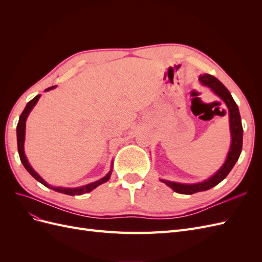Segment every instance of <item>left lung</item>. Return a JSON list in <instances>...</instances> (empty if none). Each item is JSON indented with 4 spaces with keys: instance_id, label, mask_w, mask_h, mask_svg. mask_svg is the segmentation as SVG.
I'll return each instance as SVG.
<instances>
[{
    "instance_id": "1",
    "label": "left lung",
    "mask_w": 262,
    "mask_h": 262,
    "mask_svg": "<svg viewBox=\"0 0 262 262\" xmlns=\"http://www.w3.org/2000/svg\"><path fill=\"white\" fill-rule=\"evenodd\" d=\"M199 81L201 82L202 85L210 87V89L215 93L227 106L229 114V129H231L232 144L231 147H229V152L227 154L225 163L222 165V167L214 173L213 176H211L207 180H203L202 182H196V184H179V182L161 179L162 182L170 187L173 191L181 194H193L195 192L205 191V190H209L220 184V182L228 175L229 171L233 169L236 162L238 161L243 147L242 119L238 107H237L231 93L228 92L226 87L222 84L216 77H214L210 74L200 75Z\"/></svg>"
}]
</instances>
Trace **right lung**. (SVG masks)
I'll return each mask as SVG.
<instances>
[{"label": "right lung", "instance_id": "obj_1", "mask_svg": "<svg viewBox=\"0 0 262 262\" xmlns=\"http://www.w3.org/2000/svg\"><path fill=\"white\" fill-rule=\"evenodd\" d=\"M55 86H51L49 87V89H47V91H50V90H53ZM40 98V95H37V96L35 98L31 99L28 104L26 105L25 109L23 110V113L19 117V120H18V123H17V128H16V133H17V148H18V154H19V158H20V162L23 163L24 167H25L27 169V171L30 173L31 176H33L36 180H38L39 182H41V184L43 186H46L47 188H50L52 190H54V191H58L60 193H64V194H69V195H81V194H84V193H87L92 191L93 189H95L96 187H98L99 185L104 184V182L108 181L109 178H110V175H112V171L113 169H110V171L107 173V175L105 177H102L101 179L95 181V182H92V184H89L86 186H83V187H80V188H63V187H52L50 186L49 184H47V182L38 175V173L33 169V167H31L27 157L25 155V152H24V142H25V129H26V119L29 115V113L31 112V109H33L35 107V105L37 104L38 99ZM112 167H113V164H112Z\"/></svg>", "mask_w": 262, "mask_h": 262}]
</instances>
